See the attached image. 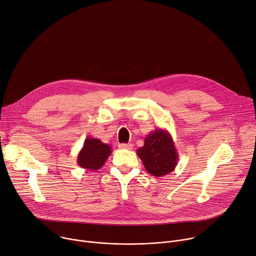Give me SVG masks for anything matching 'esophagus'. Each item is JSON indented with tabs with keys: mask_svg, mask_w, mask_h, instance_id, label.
<instances>
[{
	"mask_svg": "<svg viewBox=\"0 0 256 256\" xmlns=\"http://www.w3.org/2000/svg\"><path fill=\"white\" fill-rule=\"evenodd\" d=\"M118 147H120V149H126V150H132V144H120Z\"/></svg>",
	"mask_w": 256,
	"mask_h": 256,
	"instance_id": "1",
	"label": "esophagus"
}]
</instances>
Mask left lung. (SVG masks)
<instances>
[{
    "mask_svg": "<svg viewBox=\"0 0 256 256\" xmlns=\"http://www.w3.org/2000/svg\"><path fill=\"white\" fill-rule=\"evenodd\" d=\"M146 170L154 176H164L172 172L178 164L172 136L166 130L156 128L146 136L144 146L136 150Z\"/></svg>",
    "mask_w": 256,
    "mask_h": 256,
    "instance_id": "8db88e82",
    "label": "left lung"
}]
</instances>
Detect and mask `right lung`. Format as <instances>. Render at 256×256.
Returning a JSON list of instances; mask_svg holds the SVG:
<instances>
[{
	"mask_svg": "<svg viewBox=\"0 0 256 256\" xmlns=\"http://www.w3.org/2000/svg\"><path fill=\"white\" fill-rule=\"evenodd\" d=\"M112 148L99 138L88 136L78 155V164L86 170H98L110 156Z\"/></svg>",
	"mask_w": 256,
	"mask_h": 256,
	"instance_id": "right-lung-1",
	"label": "right lung"
}]
</instances>
